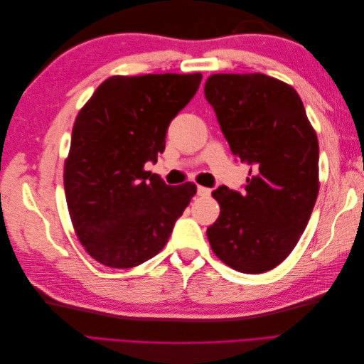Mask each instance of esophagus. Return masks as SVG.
I'll return each instance as SVG.
<instances>
[{
	"label": "esophagus",
	"mask_w": 364,
	"mask_h": 364,
	"mask_svg": "<svg viewBox=\"0 0 364 364\" xmlns=\"http://www.w3.org/2000/svg\"><path fill=\"white\" fill-rule=\"evenodd\" d=\"M197 194L202 196V197H208L209 194H211V190L206 188V186H197Z\"/></svg>",
	"instance_id": "34e87169"
}]
</instances>
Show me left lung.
<instances>
[{
  "label": "left lung",
  "instance_id": "left-lung-1",
  "mask_svg": "<svg viewBox=\"0 0 364 364\" xmlns=\"http://www.w3.org/2000/svg\"><path fill=\"white\" fill-rule=\"evenodd\" d=\"M230 151L250 170L245 191L218 186L215 255L243 273L272 270L290 255L318 193V142L301 97L266 74H213L205 83Z\"/></svg>",
  "mask_w": 364,
  "mask_h": 364
}]
</instances>
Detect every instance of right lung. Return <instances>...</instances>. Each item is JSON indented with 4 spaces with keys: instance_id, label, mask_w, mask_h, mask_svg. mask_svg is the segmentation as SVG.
<instances>
[{
    "instance_id": "1",
    "label": "right lung",
    "mask_w": 364,
    "mask_h": 364,
    "mask_svg": "<svg viewBox=\"0 0 364 364\" xmlns=\"http://www.w3.org/2000/svg\"><path fill=\"white\" fill-rule=\"evenodd\" d=\"M202 74L114 75L75 118L63 183L82 246L103 266L130 269L167 245L194 183L170 186L144 170L165 149L171 119Z\"/></svg>"
}]
</instances>
